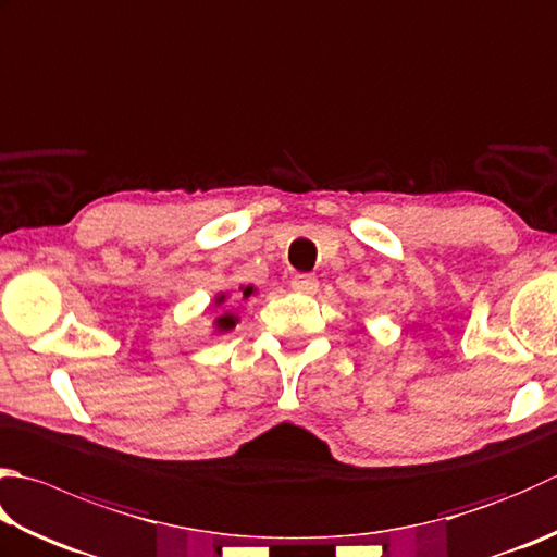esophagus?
<instances>
[{
	"instance_id": "1",
	"label": "esophagus",
	"mask_w": 557,
	"mask_h": 557,
	"mask_svg": "<svg viewBox=\"0 0 557 557\" xmlns=\"http://www.w3.org/2000/svg\"><path fill=\"white\" fill-rule=\"evenodd\" d=\"M290 288L296 293H302V296H312V293H318V278L310 274H296L290 281Z\"/></svg>"
}]
</instances>
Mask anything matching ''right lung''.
<instances>
[{
    "instance_id": "add662e5",
    "label": "right lung",
    "mask_w": 557,
    "mask_h": 557,
    "mask_svg": "<svg viewBox=\"0 0 557 557\" xmlns=\"http://www.w3.org/2000/svg\"><path fill=\"white\" fill-rule=\"evenodd\" d=\"M230 296H233V293H230V290H220L218 296L213 298V306H215V308L227 306ZM251 296H257V288L251 286V283H249V286H239V293H237L239 300H247V298H251ZM237 322H239L237 314H235L233 310L225 308V310L220 312L218 318L213 320V334H225V332H230V330H235Z\"/></svg>"
}]
</instances>
